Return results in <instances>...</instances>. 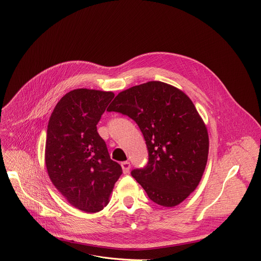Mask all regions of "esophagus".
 I'll return each instance as SVG.
<instances>
[{"instance_id": "1", "label": "esophagus", "mask_w": 261, "mask_h": 261, "mask_svg": "<svg viewBox=\"0 0 261 261\" xmlns=\"http://www.w3.org/2000/svg\"><path fill=\"white\" fill-rule=\"evenodd\" d=\"M121 168H122V171H123V173L125 174H127V173H129V171H130V168H131V164L128 162V161H125V162H122L121 164Z\"/></svg>"}]
</instances>
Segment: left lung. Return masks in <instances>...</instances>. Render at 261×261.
Listing matches in <instances>:
<instances>
[{
  "label": "left lung",
  "instance_id": "obj_1",
  "mask_svg": "<svg viewBox=\"0 0 261 261\" xmlns=\"http://www.w3.org/2000/svg\"><path fill=\"white\" fill-rule=\"evenodd\" d=\"M132 118L148 149V163L132 176L150 200L165 207L183 202L199 185L208 156V133L188 96L161 81L120 92L107 109Z\"/></svg>",
  "mask_w": 261,
  "mask_h": 261
}]
</instances>
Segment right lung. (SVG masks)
Instances as JSON below:
<instances>
[{"label":"right lung","instance_id":"add662e5","mask_svg":"<svg viewBox=\"0 0 261 261\" xmlns=\"http://www.w3.org/2000/svg\"><path fill=\"white\" fill-rule=\"evenodd\" d=\"M113 97L112 92L73 90L55 107L47 125L45 165L49 179L73 206L86 213L106 206L122 173L96 127Z\"/></svg>","mask_w":261,"mask_h":261}]
</instances>
